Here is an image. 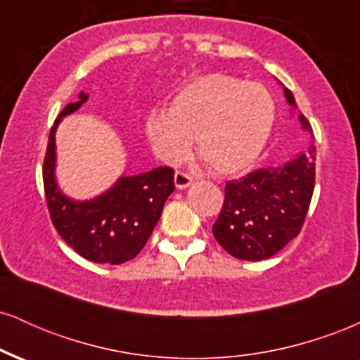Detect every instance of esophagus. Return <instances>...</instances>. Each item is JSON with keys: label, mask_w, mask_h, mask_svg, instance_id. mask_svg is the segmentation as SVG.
<instances>
[{"label": "esophagus", "mask_w": 360, "mask_h": 360, "mask_svg": "<svg viewBox=\"0 0 360 360\" xmlns=\"http://www.w3.org/2000/svg\"><path fill=\"white\" fill-rule=\"evenodd\" d=\"M174 183L177 189H186L188 186H191L193 183V177L189 174H186L183 171H176L174 174Z\"/></svg>", "instance_id": "1"}]
</instances>
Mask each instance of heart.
<instances>
[{"instance_id":"1","label":"heart","mask_w":360,"mask_h":360,"mask_svg":"<svg viewBox=\"0 0 360 360\" xmlns=\"http://www.w3.org/2000/svg\"><path fill=\"white\" fill-rule=\"evenodd\" d=\"M274 120L276 103L267 88L213 72L177 91L167 111H150L146 135L167 164L184 160L196 140L201 162L214 174L232 176L259 159Z\"/></svg>"}]
</instances>
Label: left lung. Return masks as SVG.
<instances>
[{"label": "left lung", "mask_w": 360, "mask_h": 360, "mask_svg": "<svg viewBox=\"0 0 360 360\" xmlns=\"http://www.w3.org/2000/svg\"><path fill=\"white\" fill-rule=\"evenodd\" d=\"M292 108L296 101L284 88ZM304 131L313 137L308 120L298 115ZM315 189V146L278 167L257 169L242 179L229 181L225 201L213 225L217 242L242 260L269 259L295 237L307 218Z\"/></svg>", "instance_id": "left-lung-1"}]
</instances>
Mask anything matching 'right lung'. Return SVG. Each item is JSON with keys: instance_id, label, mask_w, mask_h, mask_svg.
<instances>
[{"instance_id": "obj_1", "label": "right lung", "mask_w": 360, "mask_h": 360, "mask_svg": "<svg viewBox=\"0 0 360 360\" xmlns=\"http://www.w3.org/2000/svg\"><path fill=\"white\" fill-rule=\"evenodd\" d=\"M88 93H79L53 122L44 160V188L56 230L81 257L98 264H123L143 249L159 221L164 203L174 191V171L155 167L123 176L108 191L88 201L65 196L56 179V130L62 118L81 108Z\"/></svg>"}]
</instances>
